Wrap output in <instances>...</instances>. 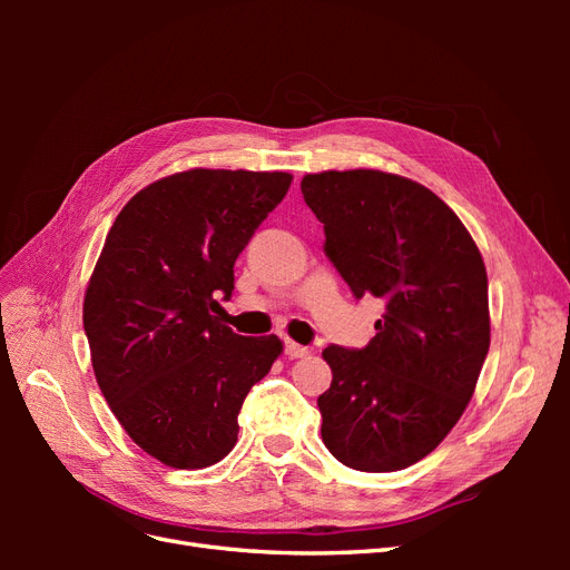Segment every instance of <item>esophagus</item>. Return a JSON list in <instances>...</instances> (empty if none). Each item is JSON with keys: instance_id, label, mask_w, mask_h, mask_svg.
<instances>
[{"instance_id": "esophagus-1", "label": "esophagus", "mask_w": 570, "mask_h": 570, "mask_svg": "<svg viewBox=\"0 0 570 570\" xmlns=\"http://www.w3.org/2000/svg\"><path fill=\"white\" fill-rule=\"evenodd\" d=\"M285 354H287L289 358H304V356H308L312 352H308V347H304V344H297V342L287 340V342H285Z\"/></svg>"}]
</instances>
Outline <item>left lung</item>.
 <instances>
[{"instance_id": "left-lung-1", "label": "left lung", "mask_w": 570, "mask_h": 570, "mask_svg": "<svg viewBox=\"0 0 570 570\" xmlns=\"http://www.w3.org/2000/svg\"><path fill=\"white\" fill-rule=\"evenodd\" d=\"M325 254L354 292L387 302L364 350L331 347L321 435L354 471L421 461L469 406L490 350L488 271L459 216L416 180L373 168L302 178Z\"/></svg>"}]
</instances>
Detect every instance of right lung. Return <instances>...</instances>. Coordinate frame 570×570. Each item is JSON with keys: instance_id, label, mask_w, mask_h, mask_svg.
Returning <instances> with one entry per match:
<instances>
[{"instance_id": "right-lung-1", "label": "right lung", "mask_w": 570, "mask_h": 570, "mask_svg": "<svg viewBox=\"0 0 570 570\" xmlns=\"http://www.w3.org/2000/svg\"><path fill=\"white\" fill-rule=\"evenodd\" d=\"M292 183L283 170L189 168L140 189L107 235L82 302L97 385L142 452L197 471L228 456L237 413L283 342L220 318L233 266Z\"/></svg>"}]
</instances>
